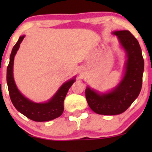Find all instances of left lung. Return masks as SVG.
Returning <instances> with one entry per match:
<instances>
[{
    "label": "left lung",
    "instance_id": "obj_1",
    "mask_svg": "<svg viewBox=\"0 0 152 152\" xmlns=\"http://www.w3.org/2000/svg\"><path fill=\"white\" fill-rule=\"evenodd\" d=\"M126 52L127 61L122 80L116 88L106 94H99L86 87V101L92 111L102 115H117L124 112L137 98L142 89L144 61L142 49L129 31L113 32Z\"/></svg>",
    "mask_w": 152,
    "mask_h": 152
}]
</instances>
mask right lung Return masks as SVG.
<instances>
[{
    "label": "right lung",
    "mask_w": 152,
    "mask_h": 152,
    "mask_svg": "<svg viewBox=\"0 0 152 152\" xmlns=\"http://www.w3.org/2000/svg\"><path fill=\"white\" fill-rule=\"evenodd\" d=\"M25 36H20L12 49L10 62L7 68V84L10 100L19 112L35 121H48L59 117L64 112V101L70 87L75 82V78L66 81L61 86L55 95L48 102L34 103L23 96L17 88L13 79V68L14 57Z\"/></svg>",
    "instance_id": "obj_1"
}]
</instances>
